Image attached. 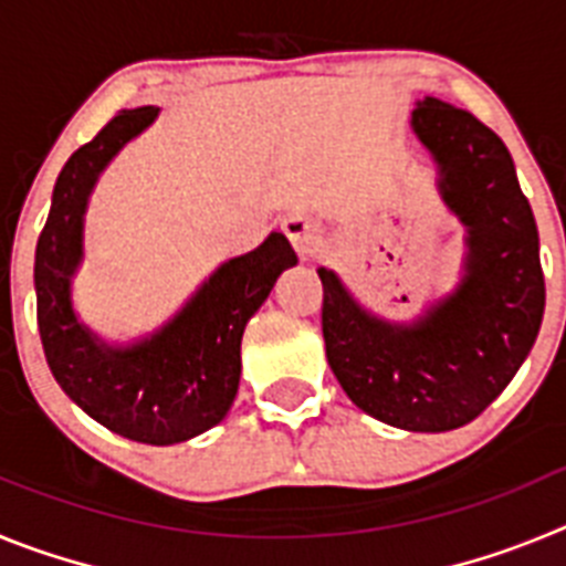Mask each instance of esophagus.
Wrapping results in <instances>:
<instances>
[{
	"label": "esophagus",
	"mask_w": 566,
	"mask_h": 566,
	"mask_svg": "<svg viewBox=\"0 0 566 566\" xmlns=\"http://www.w3.org/2000/svg\"><path fill=\"white\" fill-rule=\"evenodd\" d=\"M283 232L292 240V247L297 249V254L303 258H312L317 252L319 240H323V223L308 212H292L289 218H283Z\"/></svg>",
	"instance_id": "1"
}]
</instances>
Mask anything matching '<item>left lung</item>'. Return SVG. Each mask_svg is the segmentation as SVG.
I'll return each mask as SVG.
<instances>
[{"label":"left lung","instance_id":"8db88e82","mask_svg":"<svg viewBox=\"0 0 566 566\" xmlns=\"http://www.w3.org/2000/svg\"><path fill=\"white\" fill-rule=\"evenodd\" d=\"M411 124L439 164L444 203L468 227V274L413 326H391L319 269L323 337L357 408L394 428L439 433L476 419L516 377L542 328L544 272L536 218L502 138L431 96Z\"/></svg>","mask_w":566,"mask_h":566}]
</instances>
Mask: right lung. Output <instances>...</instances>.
<instances>
[{
  "mask_svg": "<svg viewBox=\"0 0 566 566\" xmlns=\"http://www.w3.org/2000/svg\"><path fill=\"white\" fill-rule=\"evenodd\" d=\"M158 107L122 109L70 155L56 178L36 243V319L50 371L73 402L113 433L144 444L187 442L221 422L240 379V337L283 269L297 263L283 232L223 263L172 323L144 343L109 348L70 306V277L82 260V221L98 172Z\"/></svg>",
  "mask_w": 566,
  "mask_h": 566,
  "instance_id": "right-lung-1",
  "label": "right lung"
}]
</instances>
